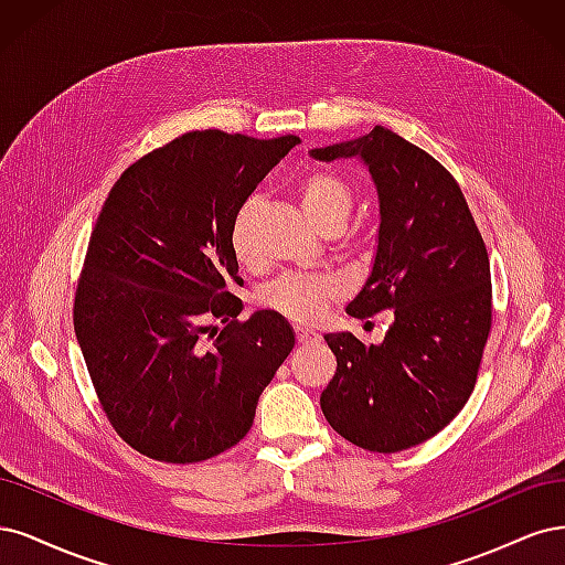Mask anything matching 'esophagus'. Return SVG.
I'll return each instance as SVG.
<instances>
[{"instance_id":"34e87169","label":"esophagus","mask_w":565,"mask_h":565,"mask_svg":"<svg viewBox=\"0 0 565 565\" xmlns=\"http://www.w3.org/2000/svg\"><path fill=\"white\" fill-rule=\"evenodd\" d=\"M296 338L300 344H312L321 340V335L315 329H307V326H296Z\"/></svg>"}]
</instances>
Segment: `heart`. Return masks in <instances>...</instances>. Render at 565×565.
Here are the masks:
<instances>
[{"label": "heart", "mask_w": 565, "mask_h": 565, "mask_svg": "<svg viewBox=\"0 0 565 565\" xmlns=\"http://www.w3.org/2000/svg\"><path fill=\"white\" fill-rule=\"evenodd\" d=\"M298 202L305 215L321 232L342 230L354 206V192L348 180L333 171L317 169L298 183ZM258 213V196H248L236 209L230 225V244L239 263H253V221ZM344 284L333 275H284L260 290V302L275 312L312 323L321 319L335 298L342 296Z\"/></svg>", "instance_id": "heart-1"}]
</instances>
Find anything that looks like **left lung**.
I'll return each instance as SVG.
<instances>
[{"label":"left lung","mask_w":565,"mask_h":565,"mask_svg":"<svg viewBox=\"0 0 565 565\" xmlns=\"http://www.w3.org/2000/svg\"><path fill=\"white\" fill-rule=\"evenodd\" d=\"M309 157L366 163L380 204L377 246L348 315L394 309L380 344L323 335L338 369L321 411L359 448H413L441 431L475 390L493 321L486 244L455 178L385 126Z\"/></svg>","instance_id":"8db88e82"}]
</instances>
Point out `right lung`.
<instances>
[{
	"label": "right lung",
	"instance_id": "add662e5",
	"mask_svg": "<svg viewBox=\"0 0 565 565\" xmlns=\"http://www.w3.org/2000/svg\"><path fill=\"white\" fill-rule=\"evenodd\" d=\"M298 136L192 131L126 169L90 232L75 333L121 439L190 465L239 444L296 344L271 309H244L232 217ZM226 326L221 332L214 323Z\"/></svg>",
	"mask_w": 565,
	"mask_h": 565
}]
</instances>
